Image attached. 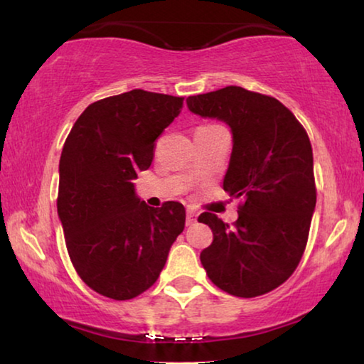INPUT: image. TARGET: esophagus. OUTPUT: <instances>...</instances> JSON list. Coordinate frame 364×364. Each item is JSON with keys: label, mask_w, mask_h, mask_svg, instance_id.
<instances>
[{"label": "esophagus", "mask_w": 364, "mask_h": 364, "mask_svg": "<svg viewBox=\"0 0 364 364\" xmlns=\"http://www.w3.org/2000/svg\"><path fill=\"white\" fill-rule=\"evenodd\" d=\"M197 211H195L193 208H187V226L193 225L195 221H197Z\"/></svg>", "instance_id": "1"}]
</instances>
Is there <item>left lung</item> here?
Here are the masks:
<instances>
[{"label": "left lung", "mask_w": 364, "mask_h": 364, "mask_svg": "<svg viewBox=\"0 0 364 364\" xmlns=\"http://www.w3.org/2000/svg\"><path fill=\"white\" fill-rule=\"evenodd\" d=\"M187 107L231 128L223 188L244 200L232 226L213 213L198 216L213 231L201 265L223 291L265 294L293 275L307 244L316 210L309 136L279 100L239 86L190 96Z\"/></svg>", "instance_id": "left-lung-1"}]
</instances>
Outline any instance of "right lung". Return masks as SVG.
Masks as SVG:
<instances>
[{
  "label": "right lung",
  "instance_id": "add662e5",
  "mask_svg": "<svg viewBox=\"0 0 364 364\" xmlns=\"http://www.w3.org/2000/svg\"><path fill=\"white\" fill-rule=\"evenodd\" d=\"M183 97L133 89L86 107L60 158L58 218L73 267L89 288L115 301L153 287L186 208H151L133 178L154 158V143L181 114Z\"/></svg>",
  "mask_w": 364,
  "mask_h": 364
}]
</instances>
